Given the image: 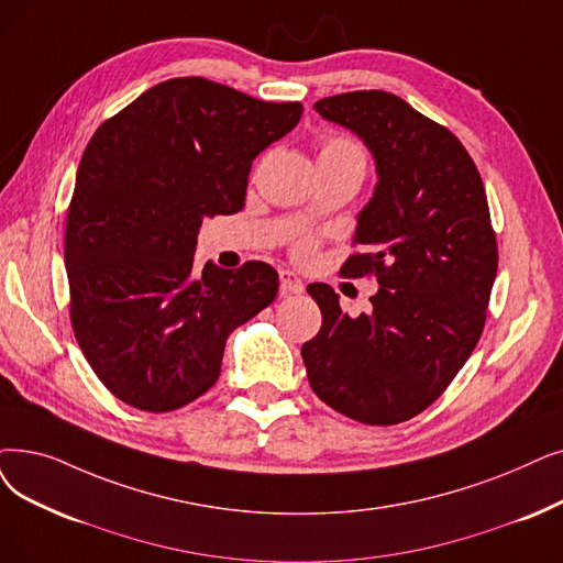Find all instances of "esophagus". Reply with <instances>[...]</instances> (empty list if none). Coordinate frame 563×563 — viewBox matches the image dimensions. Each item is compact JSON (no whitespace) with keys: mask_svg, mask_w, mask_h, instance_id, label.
<instances>
[{"mask_svg":"<svg viewBox=\"0 0 563 563\" xmlns=\"http://www.w3.org/2000/svg\"><path fill=\"white\" fill-rule=\"evenodd\" d=\"M303 289H306V285H303V280L295 272H289V268L280 272V297L301 295Z\"/></svg>","mask_w":563,"mask_h":563,"instance_id":"34e87169","label":"esophagus"}]
</instances>
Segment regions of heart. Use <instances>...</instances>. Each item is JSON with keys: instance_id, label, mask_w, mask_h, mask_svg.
I'll return each instance as SVG.
<instances>
[{"instance_id": "b5f03b06", "label": "heart", "mask_w": 563, "mask_h": 563, "mask_svg": "<svg viewBox=\"0 0 563 563\" xmlns=\"http://www.w3.org/2000/svg\"><path fill=\"white\" fill-rule=\"evenodd\" d=\"M320 156H361V152H358L356 144H352V142H347V140H331V142L322 144ZM299 253H301V255H308V253H310V243H308V241L301 243Z\"/></svg>"}]
</instances>
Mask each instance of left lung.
<instances>
[{
	"label": "left lung",
	"mask_w": 563,
	"mask_h": 563,
	"mask_svg": "<svg viewBox=\"0 0 563 563\" xmlns=\"http://www.w3.org/2000/svg\"><path fill=\"white\" fill-rule=\"evenodd\" d=\"M375 161L373 198L356 213L363 246L340 274H375L371 312L350 317L324 283L308 285L322 329L301 347L317 398L368 426L417 417L453 382L483 333L497 241L472 156L444 126L388 91L314 103Z\"/></svg>",
	"instance_id": "8db88e82"
}]
</instances>
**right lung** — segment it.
Masks as SVG:
<instances>
[{
	"label": "right lung",
	"mask_w": 563,
	"mask_h": 563,
	"mask_svg": "<svg viewBox=\"0 0 563 563\" xmlns=\"http://www.w3.org/2000/svg\"><path fill=\"white\" fill-rule=\"evenodd\" d=\"M205 78L165 80L108 119L66 218L70 322L91 371L131 407L179 409L216 384L228 335L278 295L264 262L192 266L205 218L246 202L253 161L299 124Z\"/></svg>",
	"instance_id": "1"
}]
</instances>
